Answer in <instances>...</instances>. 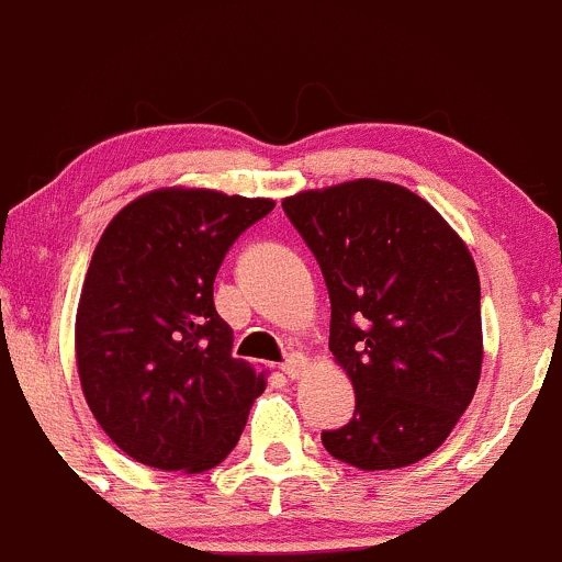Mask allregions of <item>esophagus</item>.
<instances>
[{
  "instance_id": "34e87169",
  "label": "esophagus",
  "mask_w": 562,
  "mask_h": 562,
  "mask_svg": "<svg viewBox=\"0 0 562 562\" xmlns=\"http://www.w3.org/2000/svg\"><path fill=\"white\" fill-rule=\"evenodd\" d=\"M281 370H284L286 379H301V375L308 370V359L301 357V353H292V357L281 364Z\"/></svg>"
}]
</instances>
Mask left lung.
<instances>
[{
  "mask_svg": "<svg viewBox=\"0 0 562 562\" xmlns=\"http://www.w3.org/2000/svg\"><path fill=\"white\" fill-rule=\"evenodd\" d=\"M331 297L334 362L357 393L353 418L323 446L359 471L437 451L482 373L480 272L454 228L409 189L375 178L286 198Z\"/></svg>",
  "mask_w": 562,
  "mask_h": 562,
  "instance_id": "8db88e82",
  "label": "left lung"
}]
</instances>
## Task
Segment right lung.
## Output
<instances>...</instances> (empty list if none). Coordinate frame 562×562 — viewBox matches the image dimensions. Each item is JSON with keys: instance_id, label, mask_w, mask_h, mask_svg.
I'll return each mask as SVG.
<instances>
[{"instance_id": "obj_1", "label": "right lung", "mask_w": 562, "mask_h": 562, "mask_svg": "<svg viewBox=\"0 0 562 562\" xmlns=\"http://www.w3.org/2000/svg\"><path fill=\"white\" fill-rule=\"evenodd\" d=\"M272 200L214 189H156L108 223L75 321L80 387L127 457L203 473L239 442L265 373L231 357L214 278L236 236Z\"/></svg>"}]
</instances>
